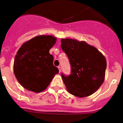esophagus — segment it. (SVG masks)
Returning a JSON list of instances; mask_svg holds the SVG:
<instances>
[{
  "label": "esophagus",
  "mask_w": 123,
  "mask_h": 123,
  "mask_svg": "<svg viewBox=\"0 0 123 123\" xmlns=\"http://www.w3.org/2000/svg\"><path fill=\"white\" fill-rule=\"evenodd\" d=\"M58 70H59V72H61V67L60 66H58Z\"/></svg>",
  "instance_id": "obj_1"
}]
</instances>
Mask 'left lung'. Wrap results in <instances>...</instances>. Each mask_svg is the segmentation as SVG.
Masks as SVG:
<instances>
[{"label":"left lung","instance_id":"1","mask_svg":"<svg viewBox=\"0 0 123 123\" xmlns=\"http://www.w3.org/2000/svg\"><path fill=\"white\" fill-rule=\"evenodd\" d=\"M62 49L67 54L71 65V73L61 74L70 94L79 98L87 97L97 91L103 83L107 67L102 53L86 42L62 38Z\"/></svg>","mask_w":123,"mask_h":123}]
</instances>
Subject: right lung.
Returning a JSON list of instances; mask_svg holds the SVG:
<instances>
[{
	"instance_id": "right-lung-1",
	"label": "right lung",
	"mask_w": 123,
	"mask_h": 123,
	"mask_svg": "<svg viewBox=\"0 0 123 123\" xmlns=\"http://www.w3.org/2000/svg\"><path fill=\"white\" fill-rule=\"evenodd\" d=\"M56 41V37L51 35L37 36L19 48L14 60L13 71L24 88L42 92L58 74V69L53 65V56L49 53Z\"/></svg>"
}]
</instances>
